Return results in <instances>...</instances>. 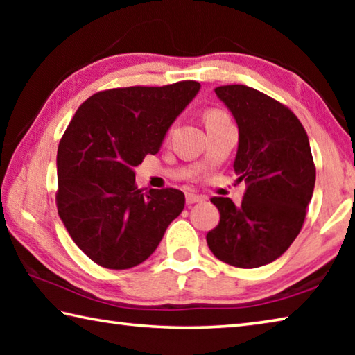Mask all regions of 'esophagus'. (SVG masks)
Wrapping results in <instances>:
<instances>
[{
    "instance_id": "1",
    "label": "esophagus",
    "mask_w": 355,
    "mask_h": 355,
    "mask_svg": "<svg viewBox=\"0 0 355 355\" xmlns=\"http://www.w3.org/2000/svg\"><path fill=\"white\" fill-rule=\"evenodd\" d=\"M203 200H205V197H203V196L191 194V192L186 194V205H192V203H199V202H203Z\"/></svg>"
}]
</instances>
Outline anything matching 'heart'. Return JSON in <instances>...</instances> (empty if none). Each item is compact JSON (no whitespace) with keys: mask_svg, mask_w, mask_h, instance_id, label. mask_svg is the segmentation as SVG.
Wrapping results in <instances>:
<instances>
[{"mask_svg":"<svg viewBox=\"0 0 355 355\" xmlns=\"http://www.w3.org/2000/svg\"><path fill=\"white\" fill-rule=\"evenodd\" d=\"M225 120H230L225 112H222L219 110H209L205 112V123L211 125V123H218V122H225Z\"/></svg>","mask_w":355,"mask_h":355,"instance_id":"b5f03b06","label":"heart"}]
</instances>
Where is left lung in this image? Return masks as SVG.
<instances>
[{
	"mask_svg": "<svg viewBox=\"0 0 355 355\" xmlns=\"http://www.w3.org/2000/svg\"><path fill=\"white\" fill-rule=\"evenodd\" d=\"M214 92L236 120L233 169L248 189L239 207L213 197L220 220L208 232V248L232 266H264L284 255L302 228L316 180L309 136L286 106L257 89L232 84Z\"/></svg>",
	"mask_w": 355,
	"mask_h": 355,
	"instance_id": "obj_1",
	"label": "left lung"
}]
</instances>
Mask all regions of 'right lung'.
I'll return each instance as SVG.
<instances>
[{"label":"right lung","instance_id":"1","mask_svg":"<svg viewBox=\"0 0 355 355\" xmlns=\"http://www.w3.org/2000/svg\"><path fill=\"white\" fill-rule=\"evenodd\" d=\"M197 81L110 89L78 107L58 147V213L75 244L107 269L153 254L184 208L182 191L137 189L135 167L159 152Z\"/></svg>","mask_w":355,"mask_h":355}]
</instances>
